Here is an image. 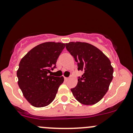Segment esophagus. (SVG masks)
<instances>
[{"label":"esophagus","mask_w":133,"mask_h":133,"mask_svg":"<svg viewBox=\"0 0 133 133\" xmlns=\"http://www.w3.org/2000/svg\"><path fill=\"white\" fill-rule=\"evenodd\" d=\"M64 79H65V80H68L69 78H67V77H64Z\"/></svg>","instance_id":"1"}]
</instances>
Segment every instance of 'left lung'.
I'll return each mask as SVG.
<instances>
[{"label":"left lung","instance_id":"left-lung-1","mask_svg":"<svg viewBox=\"0 0 133 133\" xmlns=\"http://www.w3.org/2000/svg\"><path fill=\"white\" fill-rule=\"evenodd\" d=\"M66 49L83 72L75 88L71 89L77 101L93 105L102 99L113 78L111 61L102 51L92 44L81 42L67 43Z\"/></svg>","mask_w":133,"mask_h":133}]
</instances>
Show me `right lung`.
<instances>
[{
	"label": "right lung",
	"mask_w": 133,
	"mask_h": 133,
	"mask_svg": "<svg viewBox=\"0 0 133 133\" xmlns=\"http://www.w3.org/2000/svg\"><path fill=\"white\" fill-rule=\"evenodd\" d=\"M65 46L64 43L48 42L31 49L21 59L17 71L18 84L28 102L36 108L50 104L55 98L63 76L49 75L55 68L59 55Z\"/></svg>",
	"instance_id": "1"
}]
</instances>
